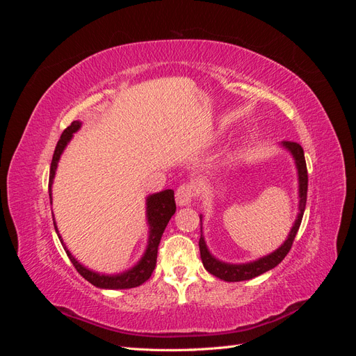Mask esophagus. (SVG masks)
Masks as SVG:
<instances>
[{"label":"esophagus","mask_w":356,"mask_h":356,"mask_svg":"<svg viewBox=\"0 0 356 356\" xmlns=\"http://www.w3.org/2000/svg\"><path fill=\"white\" fill-rule=\"evenodd\" d=\"M193 197H195V187L191 184H181L175 193V200L179 204V207H187V204L191 203Z\"/></svg>","instance_id":"34e87169"}]
</instances>
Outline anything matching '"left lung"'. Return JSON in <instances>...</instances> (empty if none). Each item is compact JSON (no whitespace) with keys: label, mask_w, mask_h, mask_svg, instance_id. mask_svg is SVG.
<instances>
[{"label":"left lung","mask_w":356,"mask_h":356,"mask_svg":"<svg viewBox=\"0 0 356 356\" xmlns=\"http://www.w3.org/2000/svg\"><path fill=\"white\" fill-rule=\"evenodd\" d=\"M282 145L288 149V152L293 154L294 160H296V166L298 170V197H300V203H298V215L297 220L291 229L288 239L282 243V246H279L277 250L272 254H268L266 257L258 258L255 261L251 263H245V264H230V263H222L220 260H217L209 251L208 246L204 243L203 234L200 230V241H199V248H200V258L203 267L207 270L217 276L225 282H241V281H250V279L260 276L266 272L270 270V268L276 267L279 263H281L284 258L286 257V254L289 252L291 246H293V242L296 239V234L300 229L301 220H303V213H305V208H306V200H307V168H306V160H305V152L301 148L300 144L297 143H291V141H284ZM200 224H202V215H200ZM202 227V225H200Z\"/></svg>","instance_id":"8db88e82"}]
</instances>
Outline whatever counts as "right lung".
<instances>
[{
    "label": "right lung",
    "mask_w": 356,
    "mask_h": 356,
    "mask_svg": "<svg viewBox=\"0 0 356 356\" xmlns=\"http://www.w3.org/2000/svg\"><path fill=\"white\" fill-rule=\"evenodd\" d=\"M80 126H81L80 122H72L65 131L62 132L60 139L55 148V153H53L51 165H50V177H49L50 203H51V184H53V178H55V174H56L58 161L60 159V154L63 153V149H65V147L71 141L72 135L79 131ZM175 211H177V204L174 197V190H163L147 197V222L149 225L147 250L136 266L118 275H101L98 272H92L89 268H86L83 264H80L72 257V254L67 250L65 243H63L60 234L58 232L55 218H53V224H55L58 238L62 242L63 248H65V252L70 257L72 266L77 268V272L86 279V281H89L92 285L104 288V289H127V288H135V286L143 285L145 281H148L149 276H152L157 263V250H159L161 234H163L166 225L172 215L175 213Z\"/></svg>",
    "instance_id": "right-lung-1"
}]
</instances>
